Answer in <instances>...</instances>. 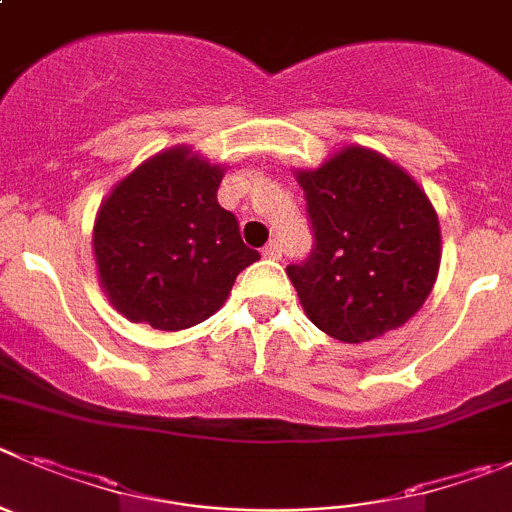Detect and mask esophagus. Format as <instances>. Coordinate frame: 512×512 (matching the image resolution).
<instances>
[{"label":"esophagus","instance_id":"esophagus-1","mask_svg":"<svg viewBox=\"0 0 512 512\" xmlns=\"http://www.w3.org/2000/svg\"><path fill=\"white\" fill-rule=\"evenodd\" d=\"M264 256H266V259H279V256H281V243L276 241V238H274V241L266 243V246H264Z\"/></svg>","mask_w":512,"mask_h":512}]
</instances>
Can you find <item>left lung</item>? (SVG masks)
<instances>
[{"instance_id": "8db88e82", "label": "left lung", "mask_w": 512, "mask_h": 512, "mask_svg": "<svg viewBox=\"0 0 512 512\" xmlns=\"http://www.w3.org/2000/svg\"><path fill=\"white\" fill-rule=\"evenodd\" d=\"M314 248L287 266L304 314L340 342L398 330L434 289L442 261L437 210L419 182L373 149L348 144L299 170Z\"/></svg>"}]
</instances>
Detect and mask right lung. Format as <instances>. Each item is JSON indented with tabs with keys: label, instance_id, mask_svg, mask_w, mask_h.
<instances>
[{
	"label": "right lung",
	"instance_id": "add662e5",
	"mask_svg": "<svg viewBox=\"0 0 512 512\" xmlns=\"http://www.w3.org/2000/svg\"><path fill=\"white\" fill-rule=\"evenodd\" d=\"M225 167L177 144L114 185L93 223V259L111 307L154 330H185L218 312L259 251L218 205Z\"/></svg>",
	"mask_w": 512,
	"mask_h": 512
}]
</instances>
